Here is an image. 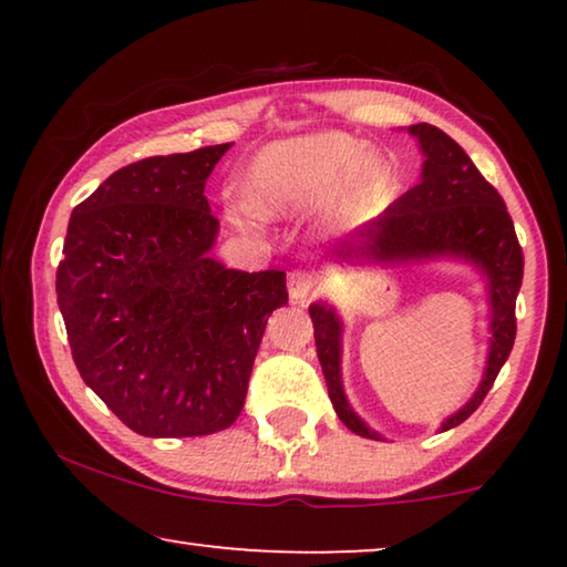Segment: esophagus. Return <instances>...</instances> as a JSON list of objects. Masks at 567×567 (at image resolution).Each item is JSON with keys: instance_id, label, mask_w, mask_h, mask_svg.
<instances>
[{"instance_id": "34e87169", "label": "esophagus", "mask_w": 567, "mask_h": 567, "mask_svg": "<svg viewBox=\"0 0 567 567\" xmlns=\"http://www.w3.org/2000/svg\"><path fill=\"white\" fill-rule=\"evenodd\" d=\"M317 291H320V278L312 270H293L289 276L291 301H309Z\"/></svg>"}]
</instances>
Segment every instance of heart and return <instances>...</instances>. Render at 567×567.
I'll return each instance as SVG.
<instances>
[{
	"label": "heart",
	"instance_id": "b5f03b06",
	"mask_svg": "<svg viewBox=\"0 0 567 567\" xmlns=\"http://www.w3.org/2000/svg\"><path fill=\"white\" fill-rule=\"evenodd\" d=\"M390 169L367 157V144L346 134L278 142L252 159L247 198L262 216L307 212L324 200V224L351 227L382 204Z\"/></svg>",
	"mask_w": 567,
	"mask_h": 567
}]
</instances>
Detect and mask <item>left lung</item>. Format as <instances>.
Wrapping results in <instances>:
<instances>
[{"label": "left lung", "mask_w": 567, "mask_h": 567, "mask_svg": "<svg viewBox=\"0 0 567 567\" xmlns=\"http://www.w3.org/2000/svg\"><path fill=\"white\" fill-rule=\"evenodd\" d=\"M423 146V181L394 200L382 216L355 231L338 255L377 260H413L429 255H462L487 274L493 305V340L485 379L467 405L449 417V431L483 405L516 340V297L524 278V252L501 193L485 181L467 152L431 123L410 126ZM315 346L340 421L359 436L379 439L348 405L340 384V320L330 307L312 305Z\"/></svg>", "instance_id": "8db88e82"}]
</instances>
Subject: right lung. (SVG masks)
I'll return each mask as SVG.
<instances>
[{
    "label": "right lung",
    "mask_w": 567,
    "mask_h": 567,
    "mask_svg": "<svg viewBox=\"0 0 567 567\" xmlns=\"http://www.w3.org/2000/svg\"><path fill=\"white\" fill-rule=\"evenodd\" d=\"M229 146L131 162L69 219L56 297L72 359L142 436L229 429L268 317L289 301L284 270L208 258L219 219L204 190Z\"/></svg>",
    "instance_id": "1"
}]
</instances>
